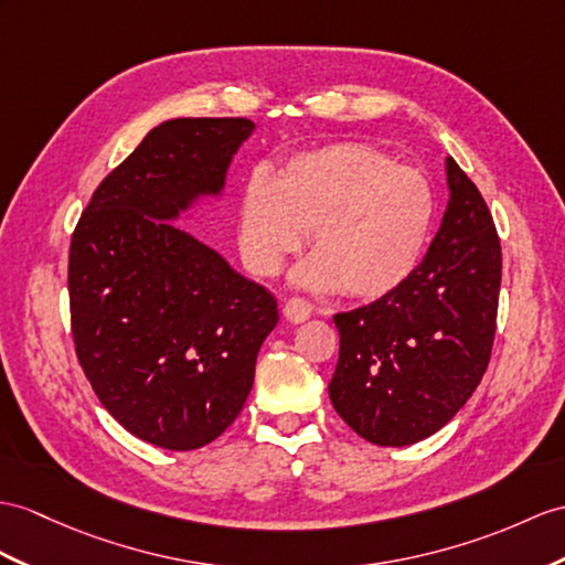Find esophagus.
Instances as JSON below:
<instances>
[{
	"instance_id": "obj_1",
	"label": "esophagus",
	"mask_w": 565,
	"mask_h": 565,
	"mask_svg": "<svg viewBox=\"0 0 565 565\" xmlns=\"http://www.w3.org/2000/svg\"><path fill=\"white\" fill-rule=\"evenodd\" d=\"M311 311H313V307L309 305V301H307V299H299V297L287 299V301H285V307H282L285 319L290 321V323H301V321H307L309 316H311Z\"/></svg>"
}]
</instances>
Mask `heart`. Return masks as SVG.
<instances>
[{
    "label": "heart",
    "mask_w": 565,
    "mask_h": 565,
    "mask_svg": "<svg viewBox=\"0 0 565 565\" xmlns=\"http://www.w3.org/2000/svg\"><path fill=\"white\" fill-rule=\"evenodd\" d=\"M426 177L366 143H330L287 158L275 177L254 172L242 191L237 246L244 266L273 278L305 244L316 252L295 270L309 290L381 299L424 256L434 225Z\"/></svg>",
    "instance_id": "obj_1"
}]
</instances>
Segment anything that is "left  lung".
Wrapping results in <instances>:
<instances>
[{
  "label": "left lung",
  "instance_id": "left-lung-1",
  "mask_svg": "<svg viewBox=\"0 0 565 565\" xmlns=\"http://www.w3.org/2000/svg\"><path fill=\"white\" fill-rule=\"evenodd\" d=\"M450 199L422 264L391 295L335 313L340 354L330 403L376 446L436 434L489 366L501 290V242L479 189L446 158Z\"/></svg>",
  "mask_w": 565,
  "mask_h": 565
}]
</instances>
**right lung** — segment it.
I'll list each match as a JSON object with an SVG mask.
<instances>
[{"instance_id":"1","label":"right lung","mask_w":565,"mask_h":565,"mask_svg":"<svg viewBox=\"0 0 565 565\" xmlns=\"http://www.w3.org/2000/svg\"><path fill=\"white\" fill-rule=\"evenodd\" d=\"M244 117H179L109 172L68 249L81 369L124 429L168 450L215 441L254 386L278 301L168 220L220 196Z\"/></svg>"}]
</instances>
